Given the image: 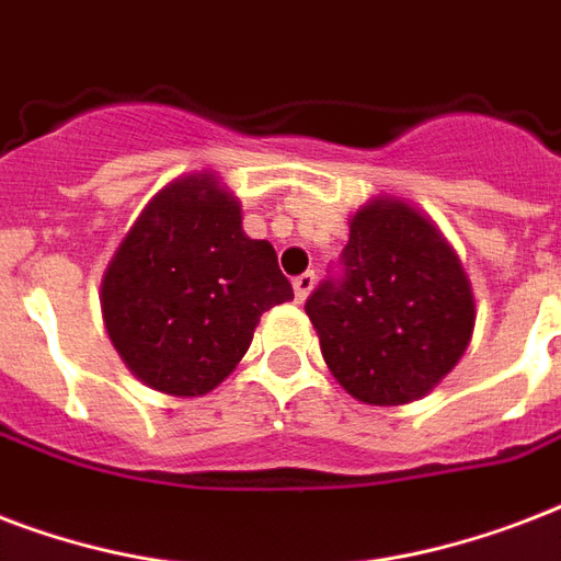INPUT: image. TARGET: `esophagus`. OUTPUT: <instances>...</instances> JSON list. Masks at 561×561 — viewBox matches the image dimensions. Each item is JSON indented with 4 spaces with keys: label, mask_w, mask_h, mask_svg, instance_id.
Segmentation results:
<instances>
[{
    "label": "esophagus",
    "mask_w": 561,
    "mask_h": 561,
    "mask_svg": "<svg viewBox=\"0 0 561 561\" xmlns=\"http://www.w3.org/2000/svg\"><path fill=\"white\" fill-rule=\"evenodd\" d=\"M295 286V298L298 301H307V295L312 293V286H316V272H304V275H298L293 280Z\"/></svg>",
    "instance_id": "1"
}]
</instances>
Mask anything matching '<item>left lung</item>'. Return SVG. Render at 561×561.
<instances>
[{"mask_svg":"<svg viewBox=\"0 0 561 561\" xmlns=\"http://www.w3.org/2000/svg\"><path fill=\"white\" fill-rule=\"evenodd\" d=\"M304 310L342 389L375 407L427 394L474 330L462 263L436 225L398 198L354 213L336 275L312 289Z\"/></svg>","mask_w":561,"mask_h":561,"instance_id":"left-lung-1","label":"left lung"}]
</instances>
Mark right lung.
<instances>
[{
    "label": "right lung",
    "mask_w": 561,
    "mask_h": 561,
    "mask_svg": "<svg viewBox=\"0 0 561 561\" xmlns=\"http://www.w3.org/2000/svg\"><path fill=\"white\" fill-rule=\"evenodd\" d=\"M289 298L275 249L245 237L240 202L204 172L151 198L102 280L104 328L123 363L178 398L216 389L260 316Z\"/></svg>",
    "instance_id": "obj_1"
}]
</instances>
